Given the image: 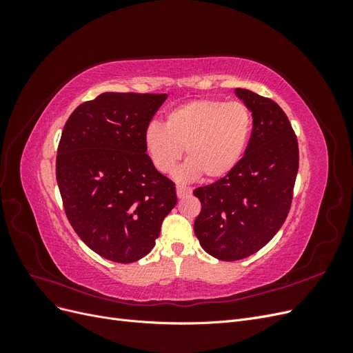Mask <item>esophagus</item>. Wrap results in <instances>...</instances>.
Listing matches in <instances>:
<instances>
[{"instance_id": "esophagus-1", "label": "esophagus", "mask_w": 353, "mask_h": 353, "mask_svg": "<svg viewBox=\"0 0 353 353\" xmlns=\"http://www.w3.org/2000/svg\"><path fill=\"white\" fill-rule=\"evenodd\" d=\"M190 194H191V188L183 187V185H176V196H178V199H184V197H187Z\"/></svg>"}]
</instances>
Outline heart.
Instances as JSON below:
<instances>
[{"mask_svg":"<svg viewBox=\"0 0 353 353\" xmlns=\"http://www.w3.org/2000/svg\"><path fill=\"white\" fill-rule=\"evenodd\" d=\"M253 119L241 101L200 99L178 105L166 114L165 126H147L144 148L160 172H172L183 157L187 163L176 172L179 181L200 175L209 181L230 175L250 141Z\"/></svg>","mask_w":353,"mask_h":353,"instance_id":"obj_1","label":"heart"}]
</instances>
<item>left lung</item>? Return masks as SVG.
I'll return each mask as SVG.
<instances>
[{"label": "left lung", "instance_id": "left-lung-1", "mask_svg": "<svg viewBox=\"0 0 353 353\" xmlns=\"http://www.w3.org/2000/svg\"><path fill=\"white\" fill-rule=\"evenodd\" d=\"M248 105L253 130L237 168L194 196L200 245L219 261H240L261 250L284 223L293 199L299 147L288 117L271 99L236 88Z\"/></svg>", "mask_w": 353, "mask_h": 353}]
</instances>
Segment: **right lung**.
<instances>
[{
  "mask_svg": "<svg viewBox=\"0 0 353 353\" xmlns=\"http://www.w3.org/2000/svg\"><path fill=\"white\" fill-rule=\"evenodd\" d=\"M168 94L103 92L69 116L56 178L66 216L103 258L131 263L154 248L175 184L145 154L144 132Z\"/></svg>",
  "mask_w": 353,
  "mask_h": 353,
  "instance_id": "obj_1",
  "label": "right lung"
}]
</instances>
